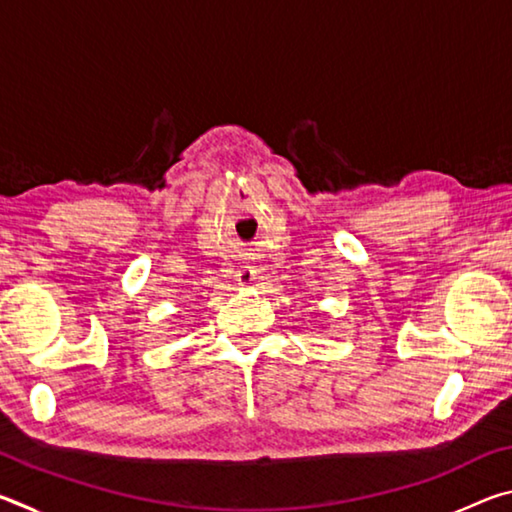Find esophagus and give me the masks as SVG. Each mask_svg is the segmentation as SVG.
<instances>
[{"mask_svg": "<svg viewBox=\"0 0 512 512\" xmlns=\"http://www.w3.org/2000/svg\"><path fill=\"white\" fill-rule=\"evenodd\" d=\"M253 280H255V271H253V268H250V266L239 268V271H237L239 287H250V284H253Z\"/></svg>", "mask_w": 512, "mask_h": 512, "instance_id": "obj_1", "label": "esophagus"}]
</instances>
